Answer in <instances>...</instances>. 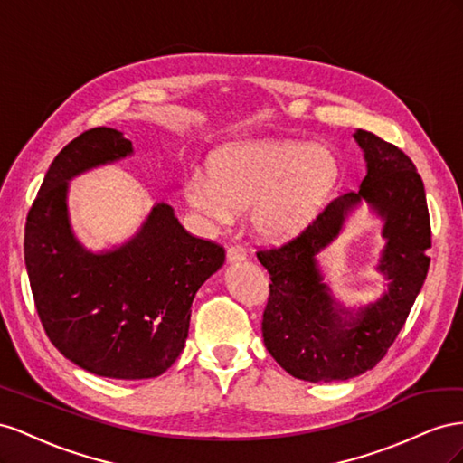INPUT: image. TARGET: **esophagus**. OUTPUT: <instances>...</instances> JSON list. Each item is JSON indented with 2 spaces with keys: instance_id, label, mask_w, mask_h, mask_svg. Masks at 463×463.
<instances>
[{
  "instance_id": "34e87169",
  "label": "esophagus",
  "mask_w": 463,
  "mask_h": 463,
  "mask_svg": "<svg viewBox=\"0 0 463 463\" xmlns=\"http://www.w3.org/2000/svg\"><path fill=\"white\" fill-rule=\"evenodd\" d=\"M246 260V250L241 244H232L227 248V261L229 263H239Z\"/></svg>"
}]
</instances>
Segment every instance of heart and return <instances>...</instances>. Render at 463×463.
<instances>
[{
    "mask_svg": "<svg viewBox=\"0 0 463 463\" xmlns=\"http://www.w3.org/2000/svg\"><path fill=\"white\" fill-rule=\"evenodd\" d=\"M339 176L335 155L300 141H246L217 153L205 175L188 178L184 194L211 224L252 211L260 239L283 242L316 215Z\"/></svg>",
    "mask_w": 463,
    "mask_h": 463,
    "instance_id": "heart-1",
    "label": "heart"
}]
</instances>
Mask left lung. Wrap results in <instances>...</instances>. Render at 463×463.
<instances>
[{"instance_id": "left-lung-1", "label": "left lung", "mask_w": 463, "mask_h": 463, "mask_svg": "<svg viewBox=\"0 0 463 463\" xmlns=\"http://www.w3.org/2000/svg\"><path fill=\"white\" fill-rule=\"evenodd\" d=\"M353 137L366 161L359 192L329 202L293 241L258 252L271 279L263 343L290 376L308 382L349 380L376 366L403 327L430 263L427 195L413 161L371 131L356 129ZM363 199L385 221L379 270L391 283L378 301L349 313L321 281L315 254Z\"/></svg>"}]
</instances>
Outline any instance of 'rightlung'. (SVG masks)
<instances>
[{
  "mask_svg": "<svg viewBox=\"0 0 463 463\" xmlns=\"http://www.w3.org/2000/svg\"><path fill=\"white\" fill-rule=\"evenodd\" d=\"M134 153L112 128H92L58 153L24 224V263L34 307L54 347L85 371L161 376L184 349L194 297L224 263L217 242L182 227L156 203L134 239L95 254L75 239L70 180Z\"/></svg>",
  "mask_w": 463,
  "mask_h": 463,
  "instance_id": "1",
  "label": "right lung"
}]
</instances>
